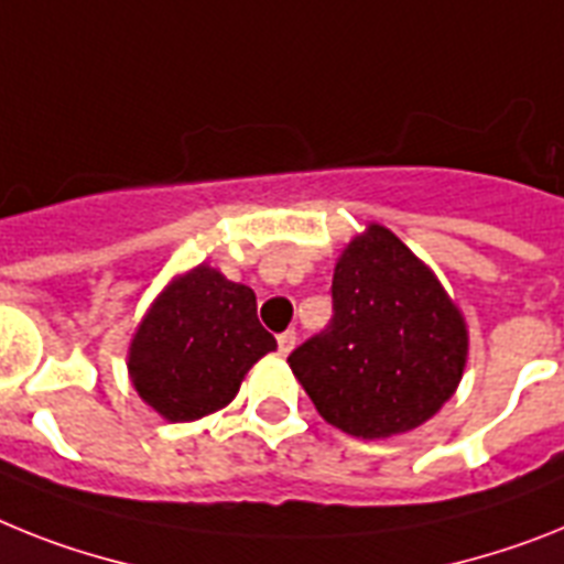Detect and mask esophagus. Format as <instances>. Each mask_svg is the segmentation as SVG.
Instances as JSON below:
<instances>
[{
    "instance_id": "esophagus-1",
    "label": "esophagus",
    "mask_w": 564,
    "mask_h": 564,
    "mask_svg": "<svg viewBox=\"0 0 564 564\" xmlns=\"http://www.w3.org/2000/svg\"><path fill=\"white\" fill-rule=\"evenodd\" d=\"M295 340H297L295 329H286V333L278 335V349H281V355H290L292 349H295Z\"/></svg>"
}]
</instances>
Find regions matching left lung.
Returning a JSON list of instances; mask_svg holds the SVG:
<instances>
[{"label":"left lung","mask_w":564,"mask_h":564,"mask_svg":"<svg viewBox=\"0 0 564 564\" xmlns=\"http://www.w3.org/2000/svg\"><path fill=\"white\" fill-rule=\"evenodd\" d=\"M333 324L290 355L321 419L355 438L410 433L465 376L467 321L433 269L367 224L333 274Z\"/></svg>","instance_id":"obj_1"}]
</instances>
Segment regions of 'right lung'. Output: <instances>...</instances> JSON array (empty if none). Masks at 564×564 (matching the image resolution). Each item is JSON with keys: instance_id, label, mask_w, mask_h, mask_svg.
<instances>
[{"instance_id": "1", "label": "right lung", "mask_w": 564, "mask_h": 564, "mask_svg": "<svg viewBox=\"0 0 564 564\" xmlns=\"http://www.w3.org/2000/svg\"><path fill=\"white\" fill-rule=\"evenodd\" d=\"M274 347L254 292L200 263L151 301L131 338L129 378L165 421H197L224 410Z\"/></svg>"}]
</instances>
